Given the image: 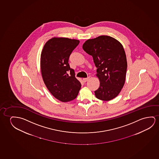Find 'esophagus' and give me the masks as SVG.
I'll list each match as a JSON object with an SVG mask.
<instances>
[{
	"label": "esophagus",
	"mask_w": 159,
	"mask_h": 159,
	"mask_svg": "<svg viewBox=\"0 0 159 159\" xmlns=\"http://www.w3.org/2000/svg\"><path fill=\"white\" fill-rule=\"evenodd\" d=\"M90 79V77H88V78H84L83 79V81L85 83V82H86L87 81L89 80V79Z\"/></svg>",
	"instance_id": "esophagus-1"
}]
</instances>
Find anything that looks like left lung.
I'll use <instances>...</instances> for the list:
<instances>
[{"mask_svg":"<svg viewBox=\"0 0 159 159\" xmlns=\"http://www.w3.org/2000/svg\"><path fill=\"white\" fill-rule=\"evenodd\" d=\"M83 48L91 55L97 67L100 85L94 91L98 99L110 101L119 94L124 85L127 60L124 49L117 40L107 35L89 39Z\"/></svg>","mask_w":159,"mask_h":159,"instance_id":"left-lung-1","label":"left lung"}]
</instances>
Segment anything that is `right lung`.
Instances as JSON below:
<instances>
[{"label":"right lung","mask_w":159,"mask_h":159,"mask_svg":"<svg viewBox=\"0 0 159 159\" xmlns=\"http://www.w3.org/2000/svg\"><path fill=\"white\" fill-rule=\"evenodd\" d=\"M79 42L67 38H53L46 42L42 51V77L48 91L60 101L73 100L80 90V83L68 63L69 56Z\"/></svg>","instance_id":"1"}]
</instances>
